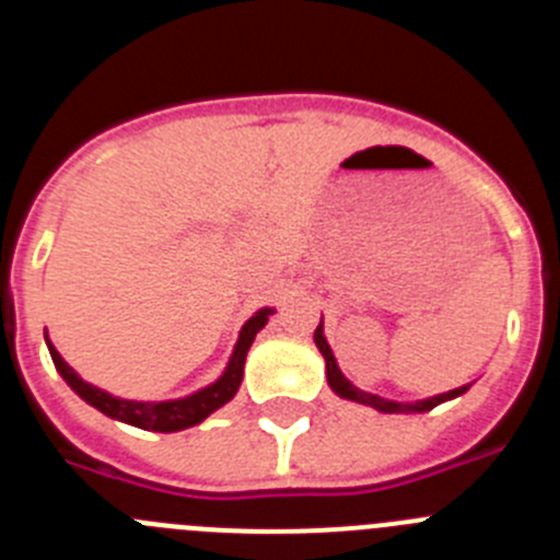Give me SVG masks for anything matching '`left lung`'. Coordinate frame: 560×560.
Wrapping results in <instances>:
<instances>
[{"label":"left lung","mask_w":560,"mask_h":560,"mask_svg":"<svg viewBox=\"0 0 560 560\" xmlns=\"http://www.w3.org/2000/svg\"><path fill=\"white\" fill-rule=\"evenodd\" d=\"M314 341H316V348H319V353H323V359H325V373H328L330 389H334V393L339 395V398L355 400V404L373 407V409H378V412H384V415H395V412H429V409H434V407H438V404H443V400L457 398V395H463L465 389H468V387H459V389H452V393L434 395V398L415 400V404H398V400L378 398V395H373V393H361V389H355L353 384H350V381L345 378V375H341V370L336 368L334 353H330V348H328V341H325V336H323V325L316 328Z\"/></svg>","instance_id":"left-lung-1"}]
</instances>
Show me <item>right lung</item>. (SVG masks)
I'll return each mask as SVG.
<instances>
[{
	"label": "right lung",
	"instance_id": "obj_1",
	"mask_svg": "<svg viewBox=\"0 0 560 560\" xmlns=\"http://www.w3.org/2000/svg\"><path fill=\"white\" fill-rule=\"evenodd\" d=\"M271 308L257 311L249 323L241 330V339L235 345V353H232L230 364H226L224 375H221L215 384L199 389V393L187 395L182 400H160V404H137V400H120L112 398L103 389H95L92 384H86L83 378H78V373H72V368H67V361L58 355V350L52 348V341L47 339L49 355L56 361L58 373L67 381L69 387L75 389L89 407H95L97 412L108 415L114 420H122V423H131L137 429H145V432H182V429L199 427L207 415H212L215 409H221L224 404H230L235 398L237 387H241V378H244V361L249 353L252 341H255L257 330L264 328L266 319H269Z\"/></svg>",
	"mask_w": 560,
	"mask_h": 560
}]
</instances>
